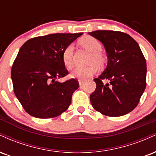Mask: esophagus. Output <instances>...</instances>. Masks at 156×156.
Returning <instances> with one entry per match:
<instances>
[{
    "label": "esophagus",
    "instance_id": "obj_1",
    "mask_svg": "<svg viewBox=\"0 0 156 156\" xmlns=\"http://www.w3.org/2000/svg\"><path fill=\"white\" fill-rule=\"evenodd\" d=\"M84 82H85V80H83V79H79V80H78V83H79L80 86L83 85V84L84 83Z\"/></svg>",
    "mask_w": 156,
    "mask_h": 156
}]
</instances>
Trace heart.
<instances>
[{
    "instance_id": "1",
    "label": "heart",
    "mask_w": 156,
    "mask_h": 156,
    "mask_svg": "<svg viewBox=\"0 0 156 156\" xmlns=\"http://www.w3.org/2000/svg\"><path fill=\"white\" fill-rule=\"evenodd\" d=\"M80 43L84 48L92 53L89 63L92 64L87 67H76L71 73V76L73 78L83 79L93 76L98 72V66L94 63L100 65L103 64L104 62V57L100 53L102 50V44L97 39L92 37H86L80 41ZM73 53H74V46L73 44L67 45L64 48L62 53V61L64 65L68 69H71L74 64Z\"/></svg>"
}]
</instances>
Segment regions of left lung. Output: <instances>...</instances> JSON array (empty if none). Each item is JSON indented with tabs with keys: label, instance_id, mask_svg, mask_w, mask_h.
I'll return each mask as SVG.
<instances>
[{
	"label": "left lung",
	"instance_id": "1",
	"mask_svg": "<svg viewBox=\"0 0 156 156\" xmlns=\"http://www.w3.org/2000/svg\"><path fill=\"white\" fill-rule=\"evenodd\" d=\"M89 34L104 45L107 67L94 78L96 89L90 94L93 108L103 115L120 117L133 111L146 87L147 64L139 44L128 34L94 31ZM108 80L104 84L101 80Z\"/></svg>",
	"mask_w": 156,
	"mask_h": 156
}]
</instances>
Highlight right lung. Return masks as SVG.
<instances>
[{
    "label": "right lung",
    "mask_w": 156,
    "mask_h": 156,
    "mask_svg": "<svg viewBox=\"0 0 156 156\" xmlns=\"http://www.w3.org/2000/svg\"><path fill=\"white\" fill-rule=\"evenodd\" d=\"M83 34H51L26 41L12 67L14 92L28 114L40 119L59 116L69 108L79 87L68 74L62 61L64 48Z\"/></svg>",
    "instance_id": "add662e5"
}]
</instances>
